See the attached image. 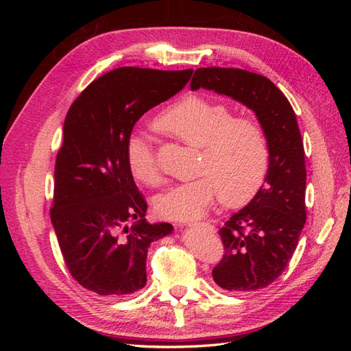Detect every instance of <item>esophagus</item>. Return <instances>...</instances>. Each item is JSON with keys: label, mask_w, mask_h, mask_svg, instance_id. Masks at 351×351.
Masks as SVG:
<instances>
[{"label": "esophagus", "mask_w": 351, "mask_h": 351, "mask_svg": "<svg viewBox=\"0 0 351 351\" xmlns=\"http://www.w3.org/2000/svg\"><path fill=\"white\" fill-rule=\"evenodd\" d=\"M193 227H199V228L205 230L208 232H215V227L212 224H208V222H202V224H193Z\"/></svg>", "instance_id": "esophagus-1"}]
</instances>
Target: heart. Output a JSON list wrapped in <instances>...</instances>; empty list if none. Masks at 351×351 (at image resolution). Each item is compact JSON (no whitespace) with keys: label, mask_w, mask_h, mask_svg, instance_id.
Listing matches in <instances>:
<instances>
[{"label":"heart","mask_w":351,"mask_h":351,"mask_svg":"<svg viewBox=\"0 0 351 351\" xmlns=\"http://www.w3.org/2000/svg\"><path fill=\"white\" fill-rule=\"evenodd\" d=\"M156 125L183 142L202 147L199 178L176 184L155 199L159 215L196 221L206 215L217 196L222 204H246L261 189L269 165V147L262 127L249 119H232L226 104L187 95L156 119ZM132 174L146 184L161 180L155 149L146 136H133L127 146Z\"/></svg>","instance_id":"obj_1"}]
</instances>
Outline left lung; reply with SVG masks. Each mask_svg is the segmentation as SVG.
Wrapping results in <instances>:
<instances>
[{
  "instance_id": "1",
  "label": "left lung",
  "mask_w": 351,
  "mask_h": 351,
  "mask_svg": "<svg viewBox=\"0 0 351 351\" xmlns=\"http://www.w3.org/2000/svg\"><path fill=\"white\" fill-rule=\"evenodd\" d=\"M190 89L214 90L243 104L267 136V177L249 204L219 228L226 253L212 271L224 290L265 289L289 265L306 221L304 149L295 114L268 77L247 70L202 67Z\"/></svg>"
}]
</instances>
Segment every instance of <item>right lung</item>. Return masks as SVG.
Listing matches in <instances>:
<instances>
[{
	"instance_id": "1",
	"label": "right lung",
	"mask_w": 351,
	"mask_h": 351,
	"mask_svg": "<svg viewBox=\"0 0 351 351\" xmlns=\"http://www.w3.org/2000/svg\"><path fill=\"white\" fill-rule=\"evenodd\" d=\"M192 73L120 67L71 104L56 161L51 222L70 274L84 289L99 295L143 289L147 249L174 230L146 221L127 146L141 117L182 90Z\"/></svg>"
}]
</instances>
